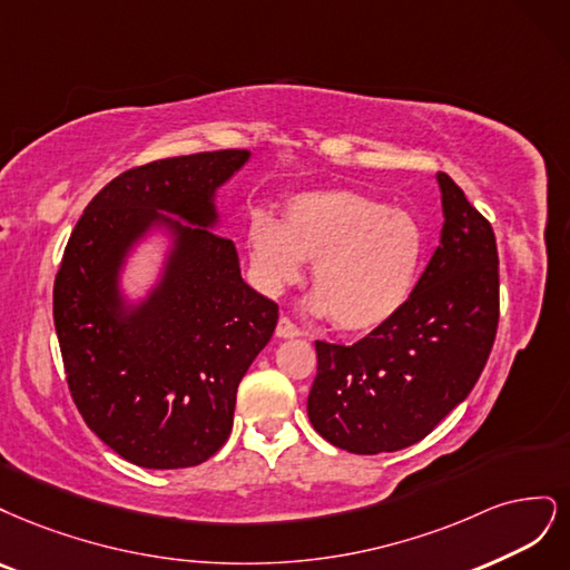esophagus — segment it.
<instances>
[{"label":"esophagus","mask_w":570,"mask_h":570,"mask_svg":"<svg viewBox=\"0 0 570 570\" xmlns=\"http://www.w3.org/2000/svg\"><path fill=\"white\" fill-rule=\"evenodd\" d=\"M277 336L279 338H293V336H301V326L293 324V320L288 317H279V324H277Z\"/></svg>","instance_id":"esophagus-1"}]
</instances>
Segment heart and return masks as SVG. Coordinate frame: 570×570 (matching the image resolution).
I'll use <instances>...</instances> for the list:
<instances>
[{
    "mask_svg": "<svg viewBox=\"0 0 570 570\" xmlns=\"http://www.w3.org/2000/svg\"><path fill=\"white\" fill-rule=\"evenodd\" d=\"M248 253L255 277L277 291L312 263L315 305L343 332H372L407 303L424 255V236L412 217L345 189L293 196L284 225L250 217Z\"/></svg>",
    "mask_w": 570,
    "mask_h": 570,
    "instance_id": "obj_1",
    "label": "heart"
}]
</instances>
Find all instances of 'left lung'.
<instances>
[{"label":"left lung","mask_w":570,"mask_h":570,"mask_svg":"<svg viewBox=\"0 0 570 570\" xmlns=\"http://www.w3.org/2000/svg\"><path fill=\"white\" fill-rule=\"evenodd\" d=\"M445 223L412 296L353 345L315 341L307 416L353 454L424 440L479 381L500 322V258L488 219L440 173Z\"/></svg>","instance_id":"1"}]
</instances>
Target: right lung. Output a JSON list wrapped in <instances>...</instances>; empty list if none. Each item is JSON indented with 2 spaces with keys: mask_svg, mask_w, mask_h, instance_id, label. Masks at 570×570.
Wrapping results in <instances>:
<instances>
[{
  "mask_svg": "<svg viewBox=\"0 0 570 570\" xmlns=\"http://www.w3.org/2000/svg\"><path fill=\"white\" fill-rule=\"evenodd\" d=\"M248 151L163 158L125 170L89 200L53 279V326L68 391L85 424L127 462L187 469L227 443L236 389L269 343L279 305L253 291L229 238L208 229L213 191ZM177 212L183 233L153 303L115 322L112 277L124 246Z\"/></svg>",
  "mask_w": 570,
  "mask_h": 570,
  "instance_id": "obj_1",
  "label": "right lung"
}]
</instances>
